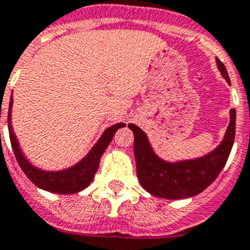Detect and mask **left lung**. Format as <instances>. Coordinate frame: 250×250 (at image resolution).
<instances>
[{
	"mask_svg": "<svg viewBox=\"0 0 250 250\" xmlns=\"http://www.w3.org/2000/svg\"><path fill=\"white\" fill-rule=\"evenodd\" d=\"M218 69L227 83H231L226 66L216 59ZM135 142L133 152L136 160L139 182L152 195L164 199H185L202 193L212 184L229 157L236 132V110L229 111V125L222 143L207 155L191 160L169 163L156 155L146 133L136 125L129 123Z\"/></svg>",
	"mask_w": 250,
	"mask_h": 250,
	"instance_id": "obj_1",
	"label": "left lung"
}]
</instances>
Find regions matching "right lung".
Returning a JSON list of instances; mask_svg holds the SVG:
<instances>
[{
    "mask_svg": "<svg viewBox=\"0 0 250 250\" xmlns=\"http://www.w3.org/2000/svg\"><path fill=\"white\" fill-rule=\"evenodd\" d=\"M11 107H13V97H10V104H9L7 125H9L11 148L14 150L15 159L18 161L19 167H22L24 174L28 177V180L31 181L32 184L45 191L55 194H74L87 188L94 178L95 171L98 170L101 156L104 155V152L114 138V133L125 125V123H117L104 129L100 140L95 143L90 152L81 161L74 164L73 167H66L62 170H43L32 165L24 157L23 152L17 140V136L13 131V125H11Z\"/></svg>",
    "mask_w": 250,
    "mask_h": 250,
    "instance_id": "obj_1",
    "label": "right lung"
}]
</instances>
